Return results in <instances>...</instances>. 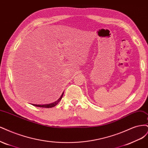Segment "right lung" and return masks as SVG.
<instances>
[{
	"mask_svg": "<svg viewBox=\"0 0 148 148\" xmlns=\"http://www.w3.org/2000/svg\"><path fill=\"white\" fill-rule=\"evenodd\" d=\"M63 94H64V92H63V93L61 94V97H60V98L56 100V101L52 103H50V104H32L33 106H36V107H40V108H52V107H54L55 106L56 104H58V103L61 101V98H63Z\"/></svg>",
	"mask_w": 148,
	"mask_h": 148,
	"instance_id": "right-lung-1",
	"label": "right lung"
}]
</instances>
